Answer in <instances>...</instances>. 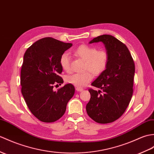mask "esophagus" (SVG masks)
I'll list each match as a JSON object with an SVG mask.
<instances>
[{"mask_svg":"<svg viewBox=\"0 0 154 154\" xmlns=\"http://www.w3.org/2000/svg\"><path fill=\"white\" fill-rule=\"evenodd\" d=\"M75 89H76V91H78V92H81V91H83V89L82 88H80V87H76Z\"/></svg>","mask_w":154,"mask_h":154,"instance_id":"1","label":"esophagus"}]
</instances>
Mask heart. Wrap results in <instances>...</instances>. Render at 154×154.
Listing matches in <instances>:
<instances>
[{
	"instance_id": "obj_1",
	"label": "heart",
	"mask_w": 154,
	"mask_h": 154,
	"mask_svg": "<svg viewBox=\"0 0 154 154\" xmlns=\"http://www.w3.org/2000/svg\"><path fill=\"white\" fill-rule=\"evenodd\" d=\"M74 52L79 58L85 61L84 69L87 70L82 73L71 74L66 77L67 83L76 87H85L92 79L93 75L92 72L98 75L104 71L108 66L109 54L105 50L98 51L94 46L81 45L75 50ZM60 64L63 70L70 71V56L69 53L63 52L61 55Z\"/></svg>"
}]
</instances>
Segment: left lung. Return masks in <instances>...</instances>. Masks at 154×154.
I'll return each mask as SVG.
<instances>
[{"mask_svg":"<svg viewBox=\"0 0 154 154\" xmlns=\"http://www.w3.org/2000/svg\"><path fill=\"white\" fill-rule=\"evenodd\" d=\"M101 42L109 54L108 66L91 83L100 88L89 89L87 114L98 123H109L123 115L133 96L135 66L127 46L109 35L94 38L89 44ZM100 90L103 94H100Z\"/></svg>","mask_w":154,"mask_h":154,"instance_id":"1","label":"left lung"}]
</instances>
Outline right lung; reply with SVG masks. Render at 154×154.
<instances>
[{"instance_id": "add662e5", "label": "right lung", "mask_w": 154, "mask_h": 154, "mask_svg": "<svg viewBox=\"0 0 154 154\" xmlns=\"http://www.w3.org/2000/svg\"><path fill=\"white\" fill-rule=\"evenodd\" d=\"M71 46V43L46 37L35 42L24 54L21 94L31 112L42 122H54L62 117L67 102L74 95L75 87L71 84L65 85L58 91L53 90L54 85L63 83L58 75L63 69L60 58Z\"/></svg>"}]
</instances>
